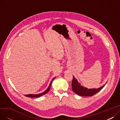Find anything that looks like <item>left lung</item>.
<instances>
[{
	"instance_id": "left-lung-1",
	"label": "left lung",
	"mask_w": 120,
	"mask_h": 120,
	"mask_svg": "<svg viewBox=\"0 0 120 120\" xmlns=\"http://www.w3.org/2000/svg\"><path fill=\"white\" fill-rule=\"evenodd\" d=\"M106 84V83H105ZM105 85L101 86L98 89H90L81 86L80 84L78 82L77 80L73 76V79L71 84L72 90L73 92L77 95L81 96H92L94 94L98 93L104 87Z\"/></svg>"
}]
</instances>
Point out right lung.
<instances>
[{"mask_svg": "<svg viewBox=\"0 0 120 120\" xmlns=\"http://www.w3.org/2000/svg\"><path fill=\"white\" fill-rule=\"evenodd\" d=\"M55 77L53 78L52 79V80L51 82H50L49 87H48V89L45 91H44L42 93H39V94H26V95H24L26 96V97H30V98H38V97H41L44 95H45V94H46L47 92H48L50 90V86H51V85H52V82L53 80H54V79H55Z\"/></svg>", "mask_w": 120, "mask_h": 120, "instance_id": "obj_1", "label": "right lung"}]
</instances>
